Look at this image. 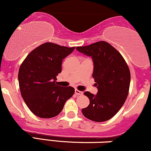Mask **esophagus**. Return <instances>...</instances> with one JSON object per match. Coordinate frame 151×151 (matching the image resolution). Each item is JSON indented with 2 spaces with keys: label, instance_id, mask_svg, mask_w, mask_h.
Masks as SVG:
<instances>
[{
  "label": "esophagus",
  "instance_id": "1",
  "mask_svg": "<svg viewBox=\"0 0 151 151\" xmlns=\"http://www.w3.org/2000/svg\"><path fill=\"white\" fill-rule=\"evenodd\" d=\"M75 93H76L77 95H83V92L80 91V90H77V89L75 90Z\"/></svg>",
  "mask_w": 151,
  "mask_h": 151
}]
</instances>
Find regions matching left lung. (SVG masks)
Listing matches in <instances>:
<instances>
[{"label":"left lung","instance_id":"obj_1","mask_svg":"<svg viewBox=\"0 0 151 151\" xmlns=\"http://www.w3.org/2000/svg\"><path fill=\"white\" fill-rule=\"evenodd\" d=\"M76 49L93 58V78L98 89L95 95L84 93L90 104L82 109L83 114L93 122L107 121L119 111L128 96L131 81L128 65L122 54L104 41Z\"/></svg>","mask_w":151,"mask_h":151}]
</instances>
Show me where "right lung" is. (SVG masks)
Returning <instances> with one entry per match:
<instances>
[{"label": "right lung", "mask_w": 151, "mask_h": 151, "mask_svg": "<svg viewBox=\"0 0 151 151\" xmlns=\"http://www.w3.org/2000/svg\"><path fill=\"white\" fill-rule=\"evenodd\" d=\"M75 48L46 42L32 51L19 67L21 95L30 111L39 117L57 116L75 93L73 87L63 88L56 82L62 61Z\"/></svg>", "instance_id": "1"}]
</instances>
